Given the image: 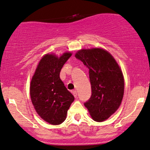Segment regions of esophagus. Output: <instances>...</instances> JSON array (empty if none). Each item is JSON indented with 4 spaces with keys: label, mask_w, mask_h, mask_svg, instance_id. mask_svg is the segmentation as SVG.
Wrapping results in <instances>:
<instances>
[{
    "label": "esophagus",
    "mask_w": 150,
    "mask_h": 150,
    "mask_svg": "<svg viewBox=\"0 0 150 150\" xmlns=\"http://www.w3.org/2000/svg\"><path fill=\"white\" fill-rule=\"evenodd\" d=\"M73 95L74 97H75V98H76L77 96V91H73Z\"/></svg>",
    "instance_id": "obj_1"
}]
</instances>
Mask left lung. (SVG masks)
I'll return each instance as SVG.
<instances>
[{"instance_id": "left-lung-1", "label": "left lung", "mask_w": 150, "mask_h": 150, "mask_svg": "<svg viewBox=\"0 0 150 150\" xmlns=\"http://www.w3.org/2000/svg\"><path fill=\"white\" fill-rule=\"evenodd\" d=\"M75 57L89 71L92 95L84 103L94 121L106 120L120 106L124 94V79L110 53L101 48L81 49Z\"/></svg>"}]
</instances>
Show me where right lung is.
Wrapping results in <instances>:
<instances>
[{
    "label": "right lung",
    "mask_w": 150,
    "mask_h": 150,
    "mask_svg": "<svg viewBox=\"0 0 150 150\" xmlns=\"http://www.w3.org/2000/svg\"><path fill=\"white\" fill-rule=\"evenodd\" d=\"M72 55L46 54L40 59L30 83V96L35 111L43 120L59 125L67 118L73 95L59 77L62 68Z\"/></svg>",
    "instance_id": "add662e5"
}]
</instances>
